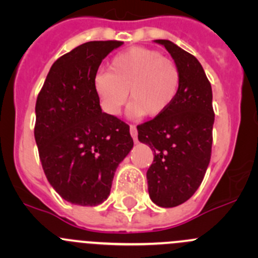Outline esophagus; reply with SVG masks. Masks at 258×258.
I'll return each mask as SVG.
<instances>
[{
    "label": "esophagus",
    "instance_id": "obj_1",
    "mask_svg": "<svg viewBox=\"0 0 258 258\" xmlns=\"http://www.w3.org/2000/svg\"><path fill=\"white\" fill-rule=\"evenodd\" d=\"M130 134H131L134 141L137 142V128H136V126H134V124H131V126H130Z\"/></svg>",
    "mask_w": 258,
    "mask_h": 258
}]
</instances>
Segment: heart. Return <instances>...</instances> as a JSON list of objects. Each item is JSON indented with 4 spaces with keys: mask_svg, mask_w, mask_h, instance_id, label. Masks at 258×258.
<instances>
[{
    "mask_svg": "<svg viewBox=\"0 0 258 258\" xmlns=\"http://www.w3.org/2000/svg\"><path fill=\"white\" fill-rule=\"evenodd\" d=\"M110 72L98 71L93 90L103 112L117 116L130 98L128 114L140 118L158 117L170 108L181 85L177 64L157 49L132 47L117 53L110 62Z\"/></svg>",
    "mask_w": 258,
    "mask_h": 258,
    "instance_id": "heart-1",
    "label": "heart"
}]
</instances>
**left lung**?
Segmentation results:
<instances>
[{
	"instance_id": "left-lung-1",
	"label": "left lung",
	"mask_w": 258,
	"mask_h": 258,
	"mask_svg": "<svg viewBox=\"0 0 258 258\" xmlns=\"http://www.w3.org/2000/svg\"><path fill=\"white\" fill-rule=\"evenodd\" d=\"M168 51L181 74L172 105L161 116L140 124L139 141L152 150L147 171L153 204L170 209L186 202L201 184L211 158L212 88L199 59L168 40H155Z\"/></svg>"
}]
</instances>
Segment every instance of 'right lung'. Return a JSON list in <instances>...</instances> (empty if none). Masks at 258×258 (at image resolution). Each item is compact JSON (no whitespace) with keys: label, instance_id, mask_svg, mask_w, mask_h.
Instances as JSON below:
<instances>
[{"label":"right lung","instance_id":"add662e5","mask_svg":"<svg viewBox=\"0 0 258 258\" xmlns=\"http://www.w3.org/2000/svg\"><path fill=\"white\" fill-rule=\"evenodd\" d=\"M123 45L91 41L59 57L36 102L35 140L49 184L67 202L97 206L110 196L119 163L134 147L130 127L102 112L93 77Z\"/></svg>","mask_w":258,"mask_h":258}]
</instances>
